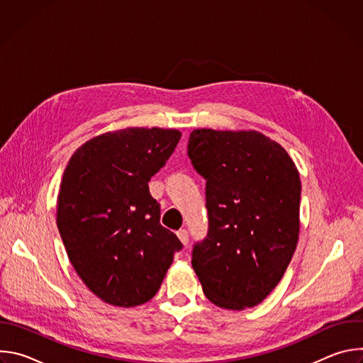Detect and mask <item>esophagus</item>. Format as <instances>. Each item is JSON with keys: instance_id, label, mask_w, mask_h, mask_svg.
I'll return each mask as SVG.
<instances>
[{"instance_id": "1", "label": "esophagus", "mask_w": 363, "mask_h": 363, "mask_svg": "<svg viewBox=\"0 0 363 363\" xmlns=\"http://www.w3.org/2000/svg\"><path fill=\"white\" fill-rule=\"evenodd\" d=\"M177 235H178L179 241H181L184 245H186V244H188L189 237H188V231H186V230H179V231L177 233Z\"/></svg>"}]
</instances>
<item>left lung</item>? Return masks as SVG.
<instances>
[{"mask_svg":"<svg viewBox=\"0 0 363 363\" xmlns=\"http://www.w3.org/2000/svg\"><path fill=\"white\" fill-rule=\"evenodd\" d=\"M188 155L206 179L210 220L192 269L216 306L254 307L279 284L298 241V171L280 143L257 130L194 129Z\"/></svg>","mask_w":363,"mask_h":363,"instance_id":"left-lung-1","label":"left lung"}]
</instances>
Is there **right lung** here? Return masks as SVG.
<instances>
[{"instance_id":"add662e5","label":"right lung","mask_w":363,"mask_h":363,"mask_svg":"<svg viewBox=\"0 0 363 363\" xmlns=\"http://www.w3.org/2000/svg\"><path fill=\"white\" fill-rule=\"evenodd\" d=\"M181 132L126 128L74 150L57 196V228L79 277L100 300L135 307L160 290L182 248L160 223L147 182L168 161Z\"/></svg>"}]
</instances>
